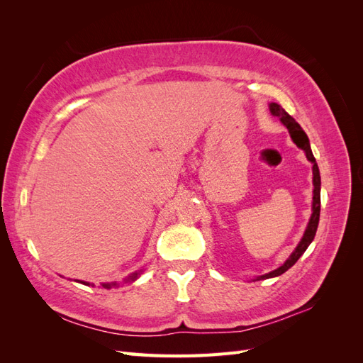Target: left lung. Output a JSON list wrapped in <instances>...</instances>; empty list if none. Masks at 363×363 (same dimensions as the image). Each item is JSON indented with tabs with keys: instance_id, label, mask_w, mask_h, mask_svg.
Returning <instances> with one entry per match:
<instances>
[{
	"instance_id": "left-lung-1",
	"label": "left lung",
	"mask_w": 363,
	"mask_h": 363,
	"mask_svg": "<svg viewBox=\"0 0 363 363\" xmlns=\"http://www.w3.org/2000/svg\"><path fill=\"white\" fill-rule=\"evenodd\" d=\"M269 112H271L272 116H277L281 121V124L288 128L289 135H291V139L294 140V144L304 151L307 160H309L313 164V167H312V174H313V180H312L313 182V201H312V215H311L309 223H307V227L304 230V235H303L301 240L298 242V245H296L295 250L291 252V256L286 259V262H284L281 267H279L277 269H274V271H271L268 274H263V276H259L255 280H265V279L279 277V276H281L283 272H286L291 267L295 265V262L304 255V251L307 250V247L312 244V240H313V238L316 235L318 223H320V211H321V177H320V168H318V163H316V160L313 157L309 138H307V135L304 133V130L300 127V124L296 123V121L286 111H284V108L280 104L271 103L269 104Z\"/></svg>"
}]
</instances>
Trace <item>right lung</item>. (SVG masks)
Segmentation results:
<instances>
[{
  "label": "right lung",
  "instance_id": "add662e5",
  "mask_svg": "<svg viewBox=\"0 0 363 363\" xmlns=\"http://www.w3.org/2000/svg\"><path fill=\"white\" fill-rule=\"evenodd\" d=\"M142 274V269L140 271H136V272H133V274H130V276L127 277V279H124V281L125 283H131V281H135L136 279H139V276ZM82 284H86V286H89L91 283H87V281H80ZM119 283H116V281H112V283H101V286L103 288H106V289H111V288H116Z\"/></svg>",
  "mask_w": 363,
  "mask_h": 363
}]
</instances>
